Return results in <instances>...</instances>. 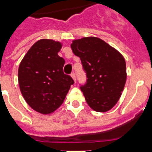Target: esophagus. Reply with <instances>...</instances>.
I'll return each instance as SVG.
<instances>
[{"label": "esophagus", "mask_w": 152, "mask_h": 152, "mask_svg": "<svg viewBox=\"0 0 152 152\" xmlns=\"http://www.w3.org/2000/svg\"><path fill=\"white\" fill-rule=\"evenodd\" d=\"M71 76H72V79H73V80L75 81V82H76V74L74 73V72H72V74H71Z\"/></svg>", "instance_id": "1"}]
</instances>
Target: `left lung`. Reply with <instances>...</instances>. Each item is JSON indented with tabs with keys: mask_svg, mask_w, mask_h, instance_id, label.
Segmentation results:
<instances>
[{
	"mask_svg": "<svg viewBox=\"0 0 152 152\" xmlns=\"http://www.w3.org/2000/svg\"><path fill=\"white\" fill-rule=\"evenodd\" d=\"M71 48L86 72V83L80 88L87 103L97 112L110 110L120 99L126 82L125 58L96 37L74 40Z\"/></svg>",
	"mask_w": 152,
	"mask_h": 152,
	"instance_id": "left-lung-1",
	"label": "left lung"
}]
</instances>
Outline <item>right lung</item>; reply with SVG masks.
Masks as SVG:
<instances>
[{
    "label": "right lung",
    "instance_id": "add662e5",
    "mask_svg": "<svg viewBox=\"0 0 152 152\" xmlns=\"http://www.w3.org/2000/svg\"><path fill=\"white\" fill-rule=\"evenodd\" d=\"M61 43L51 39L36 42L27 51L18 70L20 91L27 104L42 114L53 113L63 103L71 76L64 73V58L57 53Z\"/></svg>",
    "mask_w": 152,
    "mask_h": 152
}]
</instances>
